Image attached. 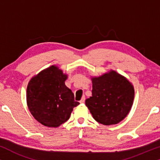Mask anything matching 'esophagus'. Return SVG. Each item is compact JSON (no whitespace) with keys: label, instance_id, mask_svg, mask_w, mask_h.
Returning <instances> with one entry per match:
<instances>
[{"label":"esophagus","instance_id":"esophagus-1","mask_svg":"<svg viewBox=\"0 0 160 160\" xmlns=\"http://www.w3.org/2000/svg\"><path fill=\"white\" fill-rule=\"evenodd\" d=\"M84 102H85V97L84 96H83V97L82 98V99H81V100H80V102L81 103H84Z\"/></svg>","mask_w":160,"mask_h":160}]
</instances>
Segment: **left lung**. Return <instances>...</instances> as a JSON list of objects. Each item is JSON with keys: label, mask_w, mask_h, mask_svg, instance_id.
Instances as JSON below:
<instances>
[{"label": "left lung", "mask_w": 160, "mask_h": 160, "mask_svg": "<svg viewBox=\"0 0 160 160\" xmlns=\"http://www.w3.org/2000/svg\"><path fill=\"white\" fill-rule=\"evenodd\" d=\"M92 80V96L85 103L94 119L104 125L116 124L127 117L134 99L131 83L116 71H111Z\"/></svg>", "instance_id": "obj_1"}]
</instances>
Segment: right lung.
<instances>
[{
  "instance_id": "right-lung-1",
  "label": "right lung",
  "mask_w": 160,
  "mask_h": 160,
  "mask_svg": "<svg viewBox=\"0 0 160 160\" xmlns=\"http://www.w3.org/2000/svg\"><path fill=\"white\" fill-rule=\"evenodd\" d=\"M67 75L55 65L31 78L27 88V103L33 117L43 125L57 128L68 120L79 102L65 86Z\"/></svg>"
}]
</instances>
